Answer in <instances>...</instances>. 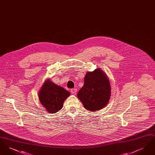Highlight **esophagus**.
Returning a JSON list of instances; mask_svg holds the SVG:
<instances>
[{
  "label": "esophagus",
  "instance_id": "34e87169",
  "mask_svg": "<svg viewBox=\"0 0 155 155\" xmlns=\"http://www.w3.org/2000/svg\"><path fill=\"white\" fill-rule=\"evenodd\" d=\"M77 89L76 88L71 89V92L73 94H75L77 93Z\"/></svg>",
  "mask_w": 155,
  "mask_h": 155
}]
</instances>
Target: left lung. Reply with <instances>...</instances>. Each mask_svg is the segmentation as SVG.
I'll return each instance as SVG.
<instances>
[{
	"label": "left lung",
	"mask_w": 155,
	"mask_h": 155,
	"mask_svg": "<svg viewBox=\"0 0 155 155\" xmlns=\"http://www.w3.org/2000/svg\"><path fill=\"white\" fill-rule=\"evenodd\" d=\"M110 91L109 80L99 68L86 74L84 86L78 91L77 96L87 110L95 111L107 104Z\"/></svg>",
	"instance_id": "1"
}]
</instances>
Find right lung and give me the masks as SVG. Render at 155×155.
<instances>
[{
	"instance_id": "1",
	"label": "right lung",
	"mask_w": 155,
	"mask_h": 155,
	"mask_svg": "<svg viewBox=\"0 0 155 155\" xmlns=\"http://www.w3.org/2000/svg\"><path fill=\"white\" fill-rule=\"evenodd\" d=\"M70 95L68 91L48 80L39 91V99L46 110L54 113L63 107L64 101Z\"/></svg>"
}]
</instances>
